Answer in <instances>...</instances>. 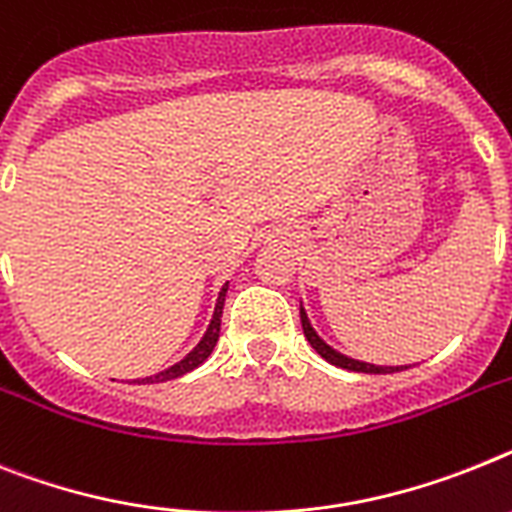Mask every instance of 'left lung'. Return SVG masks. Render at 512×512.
Instances as JSON below:
<instances>
[{"mask_svg":"<svg viewBox=\"0 0 512 512\" xmlns=\"http://www.w3.org/2000/svg\"><path fill=\"white\" fill-rule=\"evenodd\" d=\"M299 315H302L304 336H307V341L312 343V349H315L317 354H320L322 359H325V362L336 364V367H341V369H349V372H367V375H388V372H398V369H406V367H377V364L356 362V359H349V356L338 354L336 349H330L328 343L322 341V338L317 336L315 330H312V325H309L307 312H304V309H299Z\"/></svg>","mask_w":512,"mask_h":512,"instance_id":"1","label":"left lung"}]
</instances>
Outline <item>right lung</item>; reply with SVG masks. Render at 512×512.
<instances>
[{
  "label": "right lung",
  "mask_w": 512,
  "mask_h": 512,
  "mask_svg": "<svg viewBox=\"0 0 512 512\" xmlns=\"http://www.w3.org/2000/svg\"><path fill=\"white\" fill-rule=\"evenodd\" d=\"M226 289H229V283L223 286L221 294H218V302H216V312H213V320H210L208 330H205V336L200 338V343H197L195 349L190 351V354L184 356L182 362H176L174 367L163 369V372H158V375L153 377H145V380H137V382H166V380H174V377H182L187 375V372H192L195 367H200V364L208 359L210 354H213V349H216L218 343V333H221V315H223V302H226Z\"/></svg>",
  "instance_id": "obj_1"
}]
</instances>
